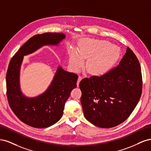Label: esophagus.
Here are the masks:
<instances>
[{
    "label": "esophagus",
    "instance_id": "1",
    "mask_svg": "<svg viewBox=\"0 0 151 151\" xmlns=\"http://www.w3.org/2000/svg\"><path fill=\"white\" fill-rule=\"evenodd\" d=\"M82 79H83V77H82L81 76H79L78 80H77V87H79V83H80V81H81Z\"/></svg>",
    "mask_w": 151,
    "mask_h": 151
}]
</instances>
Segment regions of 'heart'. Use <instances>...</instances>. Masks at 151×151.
<instances>
[{
    "instance_id": "b5f03b06",
    "label": "heart",
    "mask_w": 151,
    "mask_h": 151,
    "mask_svg": "<svg viewBox=\"0 0 151 151\" xmlns=\"http://www.w3.org/2000/svg\"><path fill=\"white\" fill-rule=\"evenodd\" d=\"M120 50L108 41L86 39L69 54V64L73 70L78 71L88 59L86 68L91 74L102 75L109 71L119 59Z\"/></svg>"
}]
</instances>
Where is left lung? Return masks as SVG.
I'll list each match as a JSON object with an SVG mask.
<instances>
[{
    "mask_svg": "<svg viewBox=\"0 0 151 151\" xmlns=\"http://www.w3.org/2000/svg\"><path fill=\"white\" fill-rule=\"evenodd\" d=\"M81 102L85 118L101 128H111L126 120L136 107L142 91L141 67L132 50L116 67L101 76L80 82Z\"/></svg>",
    "mask_w": 151,
    "mask_h": 151,
    "instance_id": "1",
    "label": "left lung"
}]
</instances>
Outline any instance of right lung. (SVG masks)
I'll list each match as a JSON object with an SVG mask.
<instances>
[{
    "label": "right lung",
    "mask_w": 151,
    "mask_h": 151,
    "mask_svg": "<svg viewBox=\"0 0 151 151\" xmlns=\"http://www.w3.org/2000/svg\"><path fill=\"white\" fill-rule=\"evenodd\" d=\"M65 38L63 33H45L29 38L14 55L6 74L9 104L19 119L35 128H47L60 119L65 101L76 88L78 76L59 67L53 80L45 93L35 98H27L19 86V70L24 55L35 52L43 45H57Z\"/></svg>",
    "instance_id": "1"
}]
</instances>
